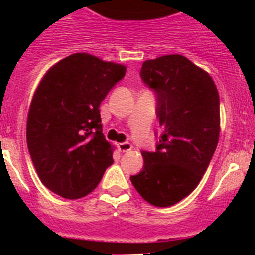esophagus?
<instances>
[{"instance_id": "esophagus-1", "label": "esophagus", "mask_w": 255, "mask_h": 255, "mask_svg": "<svg viewBox=\"0 0 255 255\" xmlns=\"http://www.w3.org/2000/svg\"><path fill=\"white\" fill-rule=\"evenodd\" d=\"M117 148H119V150H120V152L128 153L132 149V145L130 143H128V141H125V143L117 144Z\"/></svg>"}]
</instances>
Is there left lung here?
I'll use <instances>...</instances> for the list:
<instances>
[{"label": "left lung", "instance_id": "8db88e82", "mask_svg": "<svg viewBox=\"0 0 255 255\" xmlns=\"http://www.w3.org/2000/svg\"><path fill=\"white\" fill-rule=\"evenodd\" d=\"M140 78L157 94L162 135L130 177L144 200L170 207L188 197L208 168L220 136V96L213 79L181 55L143 62Z\"/></svg>", "mask_w": 255, "mask_h": 255}]
</instances>
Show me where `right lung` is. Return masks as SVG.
<instances>
[{"label":"right lung","mask_w":255,"mask_h":255,"mask_svg":"<svg viewBox=\"0 0 255 255\" xmlns=\"http://www.w3.org/2000/svg\"><path fill=\"white\" fill-rule=\"evenodd\" d=\"M125 73L124 65L74 53L40 80L29 108L26 143L40 181L55 194L85 197L114 162L100 105Z\"/></svg>","instance_id":"right-lung-1"}]
</instances>
